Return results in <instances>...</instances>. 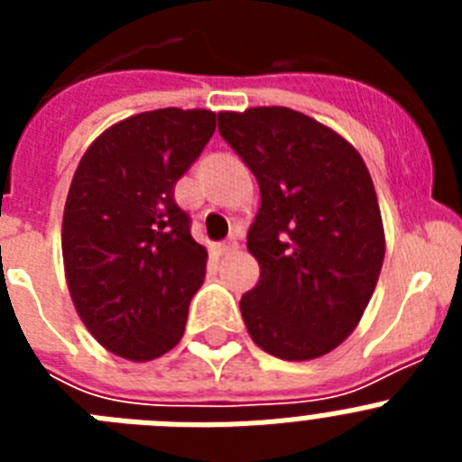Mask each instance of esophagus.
Returning a JSON list of instances; mask_svg holds the SVG:
<instances>
[{"mask_svg": "<svg viewBox=\"0 0 462 462\" xmlns=\"http://www.w3.org/2000/svg\"><path fill=\"white\" fill-rule=\"evenodd\" d=\"M236 250H238V240L236 238H228L219 245V254H234Z\"/></svg>", "mask_w": 462, "mask_h": 462, "instance_id": "obj_1", "label": "esophagus"}]
</instances>
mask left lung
<instances>
[{
	"label": "left lung",
	"instance_id": "8db88e82",
	"mask_svg": "<svg viewBox=\"0 0 462 462\" xmlns=\"http://www.w3.org/2000/svg\"><path fill=\"white\" fill-rule=\"evenodd\" d=\"M217 117L261 191L247 231L261 275L240 298L247 333L282 361L324 356L352 336L382 273L386 238L368 166L330 126L284 106Z\"/></svg>",
	"mask_w": 462,
	"mask_h": 462
}]
</instances>
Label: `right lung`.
Masks as SVG:
<instances>
[{
    "mask_svg": "<svg viewBox=\"0 0 462 462\" xmlns=\"http://www.w3.org/2000/svg\"><path fill=\"white\" fill-rule=\"evenodd\" d=\"M206 108H159L108 126L85 150L62 217L73 308L104 349L152 361L180 342L208 250L173 187L215 134Z\"/></svg>",
    "mask_w": 462,
    "mask_h": 462,
    "instance_id": "obj_1",
    "label": "right lung"
}]
</instances>
